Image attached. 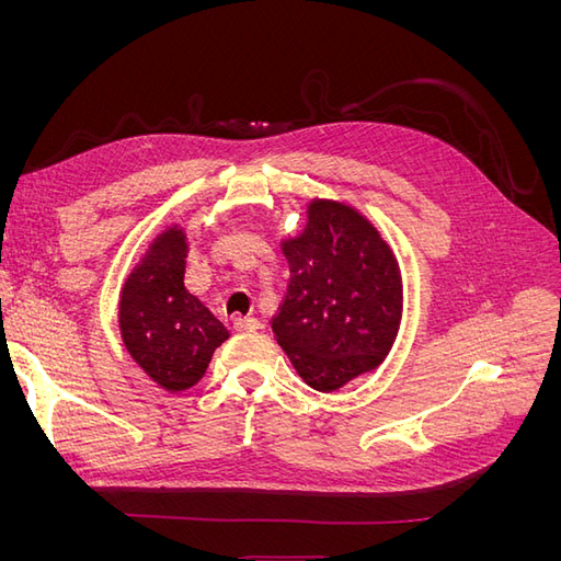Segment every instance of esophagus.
I'll use <instances>...</instances> for the list:
<instances>
[{
	"instance_id": "1",
	"label": "esophagus",
	"mask_w": 561,
	"mask_h": 561,
	"mask_svg": "<svg viewBox=\"0 0 561 561\" xmlns=\"http://www.w3.org/2000/svg\"><path fill=\"white\" fill-rule=\"evenodd\" d=\"M233 330L236 332H257V330H262V322L257 318H236Z\"/></svg>"
}]
</instances>
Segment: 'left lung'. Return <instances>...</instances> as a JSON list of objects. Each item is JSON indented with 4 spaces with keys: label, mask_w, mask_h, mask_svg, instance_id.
Listing matches in <instances>:
<instances>
[{
    "label": "left lung",
    "mask_w": 561,
    "mask_h": 561,
    "mask_svg": "<svg viewBox=\"0 0 561 561\" xmlns=\"http://www.w3.org/2000/svg\"><path fill=\"white\" fill-rule=\"evenodd\" d=\"M280 250L290 283L271 330L299 377L332 393L377 369L396 344L404 299L381 231L348 203L311 198L307 225Z\"/></svg>",
    "instance_id": "obj_1"
}]
</instances>
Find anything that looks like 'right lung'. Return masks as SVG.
Returning <instances> with one entry per match:
<instances>
[{"label": "right lung", "instance_id": "obj_1", "mask_svg": "<svg viewBox=\"0 0 561 561\" xmlns=\"http://www.w3.org/2000/svg\"><path fill=\"white\" fill-rule=\"evenodd\" d=\"M190 239L180 225L147 243L118 293V332L130 358L168 393L196 386L217 346L229 339L198 297L184 287Z\"/></svg>", "mask_w": 561, "mask_h": 561}]
</instances>
